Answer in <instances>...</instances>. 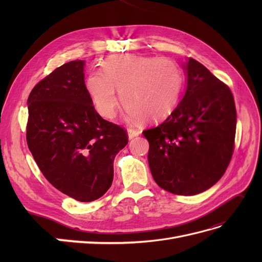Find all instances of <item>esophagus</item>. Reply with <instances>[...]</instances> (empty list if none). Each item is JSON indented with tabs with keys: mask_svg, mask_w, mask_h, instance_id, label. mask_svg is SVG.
<instances>
[{
	"mask_svg": "<svg viewBox=\"0 0 262 262\" xmlns=\"http://www.w3.org/2000/svg\"><path fill=\"white\" fill-rule=\"evenodd\" d=\"M139 131L136 130V129H128V138L131 140L133 138H136L139 136Z\"/></svg>",
	"mask_w": 262,
	"mask_h": 262,
	"instance_id": "obj_1",
	"label": "esophagus"
}]
</instances>
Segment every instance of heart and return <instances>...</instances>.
Listing matches in <instances>:
<instances>
[{
    "label": "heart",
    "mask_w": 262,
    "mask_h": 262,
    "mask_svg": "<svg viewBox=\"0 0 262 262\" xmlns=\"http://www.w3.org/2000/svg\"><path fill=\"white\" fill-rule=\"evenodd\" d=\"M182 87V74L176 62L166 58L119 54L105 60L85 81L87 94L98 114L113 118L120 99L130 117L145 121L166 118L175 108Z\"/></svg>",
    "instance_id": "obj_1"
}]
</instances>
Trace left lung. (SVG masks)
<instances>
[{
	"instance_id": "obj_1",
	"label": "left lung",
	"mask_w": 262,
	"mask_h": 262,
	"mask_svg": "<svg viewBox=\"0 0 262 262\" xmlns=\"http://www.w3.org/2000/svg\"><path fill=\"white\" fill-rule=\"evenodd\" d=\"M182 68L184 97L164 122L143 134L156 184L171 193L193 195L215 185L231 162L236 108L231 90L200 62L189 58Z\"/></svg>"
}]
</instances>
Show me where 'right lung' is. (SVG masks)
I'll list each match as a JSON object with an SVG mask.
<instances>
[{
  "mask_svg": "<svg viewBox=\"0 0 262 262\" xmlns=\"http://www.w3.org/2000/svg\"><path fill=\"white\" fill-rule=\"evenodd\" d=\"M85 61L74 60L39 82L27 100V144L46 179L80 202L104 195L125 131L102 119L85 89Z\"/></svg>",
  "mask_w": 262,
  "mask_h": 262,
  "instance_id": "obj_1",
  "label": "right lung"
}]
</instances>
